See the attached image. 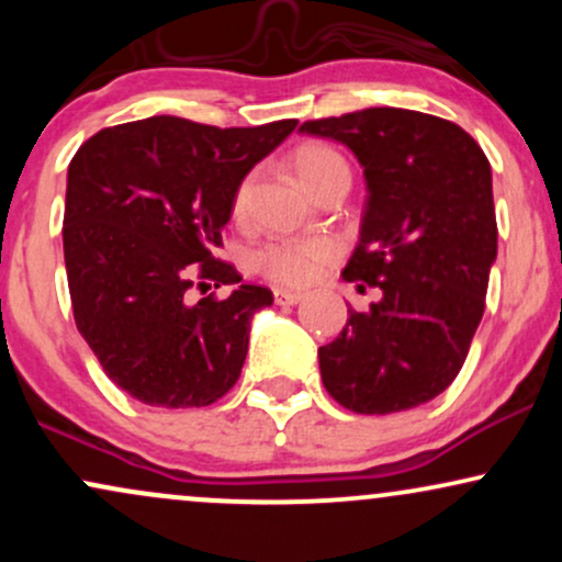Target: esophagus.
<instances>
[{"label": "esophagus", "mask_w": 562, "mask_h": 562, "mask_svg": "<svg viewBox=\"0 0 562 562\" xmlns=\"http://www.w3.org/2000/svg\"><path fill=\"white\" fill-rule=\"evenodd\" d=\"M303 295L299 290H285V288H277L274 290V303H280V306H293V303H299Z\"/></svg>", "instance_id": "obj_1"}]
</instances>
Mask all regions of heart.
I'll return each mask as SVG.
<instances>
[{"label": "heart", "instance_id": "1", "mask_svg": "<svg viewBox=\"0 0 562 562\" xmlns=\"http://www.w3.org/2000/svg\"><path fill=\"white\" fill-rule=\"evenodd\" d=\"M348 169L346 158L330 145H322V142H306L295 150V173L306 187L317 184L327 173ZM248 198H250V177H245L240 184L235 187V195H232V216L243 218L248 211ZM338 248L335 243L325 240V237H277V240L263 243L256 250L254 261L256 269L263 277H269L272 282L280 285H306L314 277L322 272V267H327Z\"/></svg>", "mask_w": 562, "mask_h": 562}]
</instances>
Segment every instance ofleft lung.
Returning a JSON list of instances; mask_svg holds the SVG:
<instances>
[{"instance_id": "8db88e82", "label": "left lung", "mask_w": 562, "mask_h": 562, "mask_svg": "<svg viewBox=\"0 0 562 562\" xmlns=\"http://www.w3.org/2000/svg\"><path fill=\"white\" fill-rule=\"evenodd\" d=\"M351 147L367 205L344 280L378 288L319 348L322 383L357 415H391L447 391L465 364L496 259L492 166L462 126L404 108L301 124Z\"/></svg>"}]
</instances>
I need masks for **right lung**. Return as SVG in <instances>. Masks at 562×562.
<instances>
[{
  "label": "right lung",
  "mask_w": 562,
  "mask_h": 562,
  "mask_svg": "<svg viewBox=\"0 0 562 562\" xmlns=\"http://www.w3.org/2000/svg\"><path fill=\"white\" fill-rule=\"evenodd\" d=\"M299 121L218 128L173 115L108 126L68 166L63 248L74 319L105 375L142 404L218 402L240 378L272 290L218 261L243 177ZM236 288L192 304L210 282Z\"/></svg>",
  "instance_id": "obj_1"
}]
</instances>
